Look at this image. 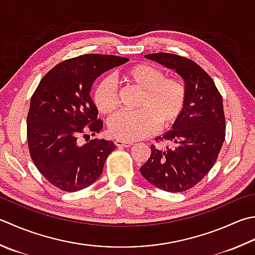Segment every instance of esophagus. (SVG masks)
<instances>
[{
    "mask_svg": "<svg viewBox=\"0 0 255 255\" xmlns=\"http://www.w3.org/2000/svg\"><path fill=\"white\" fill-rule=\"evenodd\" d=\"M115 143H116V146L119 148L130 147L131 144H133L132 141H125V140H121V139H116V140H115Z\"/></svg>",
    "mask_w": 255,
    "mask_h": 255,
    "instance_id": "34e87169",
    "label": "esophagus"
}]
</instances>
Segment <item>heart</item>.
Returning <instances> with one entry per match:
<instances>
[{"label":"heart","instance_id":"obj_1","mask_svg":"<svg viewBox=\"0 0 255 255\" xmlns=\"http://www.w3.org/2000/svg\"><path fill=\"white\" fill-rule=\"evenodd\" d=\"M123 79L141 91L138 111L119 112L109 119L108 129L115 138L134 141L156 131L157 126H173L186 105V87L181 81L164 78L163 73L149 64H137L125 69ZM94 103L99 113L111 114L117 107V91L112 79L104 77L94 91Z\"/></svg>","mask_w":255,"mask_h":255}]
</instances>
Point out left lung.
Masks as SVG:
<instances>
[{
    "label": "left lung",
    "mask_w": 255,
    "mask_h": 255,
    "mask_svg": "<svg viewBox=\"0 0 255 255\" xmlns=\"http://www.w3.org/2000/svg\"><path fill=\"white\" fill-rule=\"evenodd\" d=\"M144 57L173 69L184 82L187 99L179 121L156 140L170 147L151 146L140 172L148 182L168 192L189 190L200 182L216 163L226 137L223 101L212 78L191 59L176 54L156 53Z\"/></svg>",
    "instance_id": "1"
}]
</instances>
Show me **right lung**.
Returning <instances> with one entry per match:
<instances>
[{
	"label": "right lung",
	"instance_id": "obj_1",
	"mask_svg": "<svg viewBox=\"0 0 255 255\" xmlns=\"http://www.w3.org/2000/svg\"><path fill=\"white\" fill-rule=\"evenodd\" d=\"M127 62L126 57L102 54L67 59L45 75L33 94L27 115L29 153L38 171L61 190L75 192L91 186L116 148L105 139L81 144L79 138L103 129L91 97L94 82Z\"/></svg>",
	"mask_w": 255,
	"mask_h": 255
}]
</instances>
